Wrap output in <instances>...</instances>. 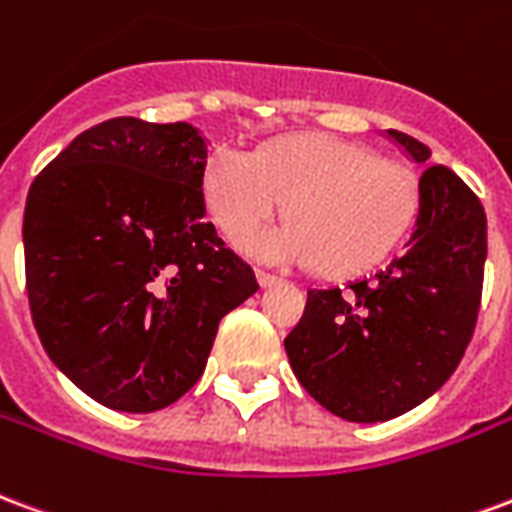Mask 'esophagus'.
<instances>
[{"label": "esophagus", "instance_id": "1", "mask_svg": "<svg viewBox=\"0 0 512 512\" xmlns=\"http://www.w3.org/2000/svg\"><path fill=\"white\" fill-rule=\"evenodd\" d=\"M256 281H259L261 289H270V286H278L281 283V278L278 275H270V272H256Z\"/></svg>", "mask_w": 512, "mask_h": 512}]
</instances>
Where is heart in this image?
<instances>
[{
  "mask_svg": "<svg viewBox=\"0 0 512 512\" xmlns=\"http://www.w3.org/2000/svg\"><path fill=\"white\" fill-rule=\"evenodd\" d=\"M204 201L220 231L237 240L281 210L292 215L242 240L267 264H313L346 275L384 259L409 226L412 179L357 141L289 136L251 152L220 144L204 166Z\"/></svg>",
  "mask_w": 512,
  "mask_h": 512,
  "instance_id": "1",
  "label": "heart"
}]
</instances>
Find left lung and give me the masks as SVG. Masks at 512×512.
I'll return each instance as SVG.
<instances>
[{
	"label": "left lung",
	"instance_id": "8db88e82",
	"mask_svg": "<svg viewBox=\"0 0 512 512\" xmlns=\"http://www.w3.org/2000/svg\"><path fill=\"white\" fill-rule=\"evenodd\" d=\"M414 163L431 149L384 130ZM414 231L395 256L341 292L311 289L300 324L286 335L294 376L349 423H382L442 387L461 363L477 322L486 212L445 166L423 171Z\"/></svg>",
	"mask_w": 512,
	"mask_h": 512
}]
</instances>
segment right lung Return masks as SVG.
I'll return each mask as SVG.
<instances>
[{"mask_svg": "<svg viewBox=\"0 0 512 512\" xmlns=\"http://www.w3.org/2000/svg\"><path fill=\"white\" fill-rule=\"evenodd\" d=\"M188 122L84 130L29 188L26 292L51 363L98 404L158 412L199 382L218 322L259 283L204 204Z\"/></svg>", "mask_w": 512, "mask_h": 512, "instance_id": "right-lung-1", "label": "right lung"}]
</instances>
